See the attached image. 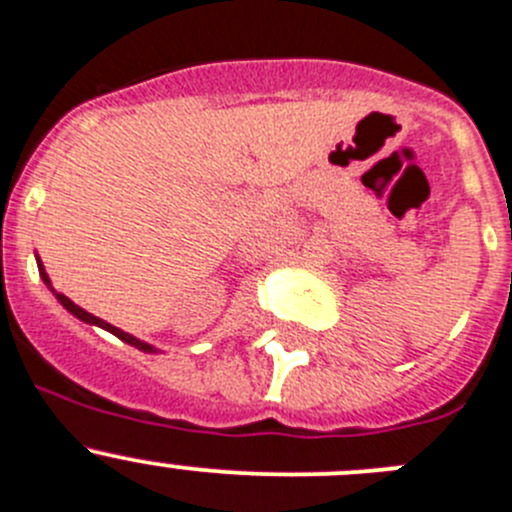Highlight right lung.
Instances as JSON below:
<instances>
[{
	"label": "right lung",
	"instance_id": "add662e5",
	"mask_svg": "<svg viewBox=\"0 0 512 512\" xmlns=\"http://www.w3.org/2000/svg\"><path fill=\"white\" fill-rule=\"evenodd\" d=\"M37 266H40V276H42V281H45V284L50 286V289H52V284H50V276H47V274H45V269H42V261H37ZM52 291H55V289H52ZM55 296H57V299H60V304L65 306L67 311H70V314H75V316H77V319L87 321V324H97V326H102V329H107V332H110V334H115V337H118V339H123V342L133 344V347L143 349V352H155V349L150 347V344L140 342V339L130 337V334H125V332H120L118 326H113V324H107V321L97 319V316H92L90 311H85V309H82V306H77L75 301H72V299H67L65 294H57V291H55Z\"/></svg>",
	"mask_w": 512,
	"mask_h": 512
}]
</instances>
